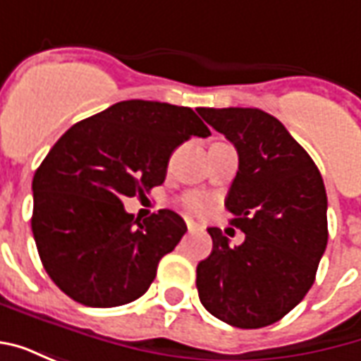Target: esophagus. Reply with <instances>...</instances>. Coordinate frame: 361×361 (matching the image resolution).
<instances>
[{
    "label": "esophagus",
    "instance_id": "34e87169",
    "mask_svg": "<svg viewBox=\"0 0 361 361\" xmlns=\"http://www.w3.org/2000/svg\"><path fill=\"white\" fill-rule=\"evenodd\" d=\"M185 224H188L189 232H193V230H197V228H199V224H197V222H193V220H191V219L185 220Z\"/></svg>",
    "mask_w": 361,
    "mask_h": 361
}]
</instances>
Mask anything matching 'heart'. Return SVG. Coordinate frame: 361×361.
Wrapping results in <instances>:
<instances>
[{
	"label": "heart",
	"instance_id": "obj_1",
	"mask_svg": "<svg viewBox=\"0 0 361 361\" xmlns=\"http://www.w3.org/2000/svg\"><path fill=\"white\" fill-rule=\"evenodd\" d=\"M183 204H185L188 211L199 214V212H204L209 209V199L204 195H201V193H191V195H188L183 199Z\"/></svg>",
	"mask_w": 361,
	"mask_h": 361
}]
</instances>
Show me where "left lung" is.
<instances>
[{
	"mask_svg": "<svg viewBox=\"0 0 361 361\" xmlns=\"http://www.w3.org/2000/svg\"><path fill=\"white\" fill-rule=\"evenodd\" d=\"M238 150L224 204L245 240L230 247L209 228L212 251L197 265L204 310L238 329L272 325L315 282L329 240L326 191L311 157L279 119L257 108H199Z\"/></svg>",
	"mask_w": 361,
	"mask_h": 361,
	"instance_id": "8db88e82",
	"label": "left lung"
}]
</instances>
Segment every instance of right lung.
I'll return each instance as SVG.
<instances>
[{"label":"right lung","instance_id":"1","mask_svg":"<svg viewBox=\"0 0 361 361\" xmlns=\"http://www.w3.org/2000/svg\"><path fill=\"white\" fill-rule=\"evenodd\" d=\"M211 129L185 106L126 100L75 123L59 137L32 180V234L56 286L89 307L141 298L166 253L188 226L162 209L133 219L123 199L166 180L172 152Z\"/></svg>","mask_w":361,"mask_h":361}]
</instances>
